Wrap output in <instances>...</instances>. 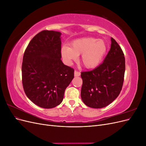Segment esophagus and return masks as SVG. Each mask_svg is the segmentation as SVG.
<instances>
[{"label":"esophagus","instance_id":"1","mask_svg":"<svg viewBox=\"0 0 146 146\" xmlns=\"http://www.w3.org/2000/svg\"><path fill=\"white\" fill-rule=\"evenodd\" d=\"M74 76H76V77L80 76V72L77 71V70H75V72H74Z\"/></svg>","mask_w":146,"mask_h":146}]
</instances>
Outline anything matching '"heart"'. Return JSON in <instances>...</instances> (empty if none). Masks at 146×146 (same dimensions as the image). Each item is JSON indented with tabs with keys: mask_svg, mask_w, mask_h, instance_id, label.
I'll return each instance as SVG.
<instances>
[{
	"mask_svg": "<svg viewBox=\"0 0 146 146\" xmlns=\"http://www.w3.org/2000/svg\"><path fill=\"white\" fill-rule=\"evenodd\" d=\"M107 49V45L102 39L86 37L73 41L70 43V47L63 46L61 54L68 63L76 61L78 56L82 54L80 61L84 67L93 69L100 63Z\"/></svg>",
	"mask_w": 146,
	"mask_h": 146,
	"instance_id": "obj_1",
	"label": "heart"
}]
</instances>
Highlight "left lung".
<instances>
[{
  "instance_id": "8db88e82",
  "label": "left lung",
  "mask_w": 146,
  "mask_h": 146,
  "mask_svg": "<svg viewBox=\"0 0 146 146\" xmlns=\"http://www.w3.org/2000/svg\"><path fill=\"white\" fill-rule=\"evenodd\" d=\"M111 48L104 62L94 69L81 72V98L88 107L101 108L115 100L122 90L125 57L117 42L111 38Z\"/></svg>"
}]
</instances>
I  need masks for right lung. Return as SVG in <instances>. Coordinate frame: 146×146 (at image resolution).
Here are the masks:
<instances>
[{
	"mask_svg": "<svg viewBox=\"0 0 146 146\" xmlns=\"http://www.w3.org/2000/svg\"><path fill=\"white\" fill-rule=\"evenodd\" d=\"M61 33L43 30L29 42L22 64L24 90L35 104L52 108L62 102L66 88L74 77V70L63 64Z\"/></svg>",
	"mask_w": 146,
	"mask_h": 146,
	"instance_id": "right-lung-1",
	"label": "right lung"
}]
</instances>
